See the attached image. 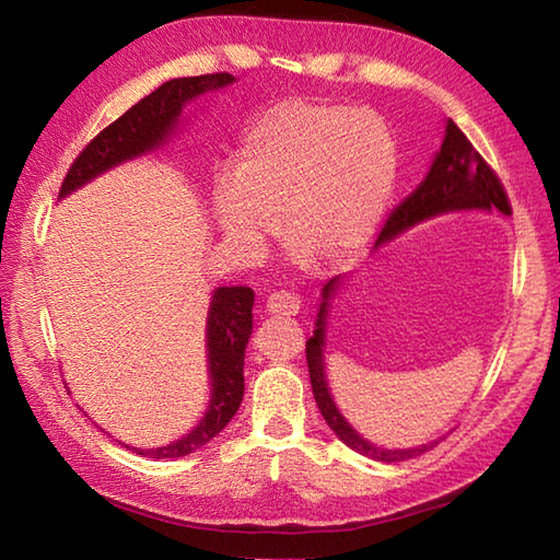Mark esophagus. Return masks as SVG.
<instances>
[{
    "mask_svg": "<svg viewBox=\"0 0 560 560\" xmlns=\"http://www.w3.org/2000/svg\"><path fill=\"white\" fill-rule=\"evenodd\" d=\"M266 308H268L270 314H276V316H296V314H300V308H302V302H300V296H296L294 292L278 290V292L268 294Z\"/></svg>",
    "mask_w": 560,
    "mask_h": 560,
    "instance_id": "esophagus-1",
    "label": "esophagus"
}]
</instances>
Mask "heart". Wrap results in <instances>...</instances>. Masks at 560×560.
Segmentation results:
<instances>
[{
    "label": "heart",
    "instance_id": "b5f03b06",
    "mask_svg": "<svg viewBox=\"0 0 560 560\" xmlns=\"http://www.w3.org/2000/svg\"><path fill=\"white\" fill-rule=\"evenodd\" d=\"M397 179L393 136L364 107L290 97L248 124L232 175L210 203L225 237L248 252L278 230L294 258L345 264L374 237Z\"/></svg>",
    "mask_w": 560,
    "mask_h": 560
}]
</instances>
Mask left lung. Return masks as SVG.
Returning <instances> with one entry per match:
<instances>
[{"label": "left lung", "mask_w": 560, "mask_h": 560, "mask_svg": "<svg viewBox=\"0 0 560 560\" xmlns=\"http://www.w3.org/2000/svg\"><path fill=\"white\" fill-rule=\"evenodd\" d=\"M467 208H481V210L495 208L505 215L513 213L511 198H508L499 175H495L487 160L479 155L477 148L467 141V136L455 127V121L448 119V124H445V139L441 143L436 160H433L427 179L393 210L388 222H385L378 234L376 244L393 240L395 234H400L402 230L412 228L427 218L451 213V210H467ZM335 288H338V278H332L326 288H323V304L318 312L314 338L306 340L308 378H312L314 397L323 419H326V424L335 431V436H338L345 445H350L352 451L362 453L371 459H378V463H405V459H412L421 453H427L439 441L419 445V448H405V451L376 448V445H371L369 441L359 436V433L347 424L345 417L338 412V407H335L332 397L328 393L326 374H323V326H326L328 300L332 296Z\"/></svg>", "instance_id": "8db88e82"}]
</instances>
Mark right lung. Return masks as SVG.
Returning a JSON list of instances; mask_svg holds the SVG:
<instances>
[{"label":"right lung","instance_id":"1","mask_svg":"<svg viewBox=\"0 0 560 560\" xmlns=\"http://www.w3.org/2000/svg\"><path fill=\"white\" fill-rule=\"evenodd\" d=\"M232 73H203V77L172 79L160 85L158 91L145 95L143 101L129 107L119 119L105 127L95 139L83 148L73 160L59 196H67L79 189L85 182L95 179L101 172L121 160L136 158L163 145L175 129L182 105L206 91L222 89L232 83ZM252 288H220L213 294L208 314V371L213 383V400L201 424L184 439L163 445V448H133L143 457H184L201 448L210 439L228 427V421L237 412L244 397V350L252 335ZM129 448V445H127Z\"/></svg>","mask_w":560,"mask_h":560}]
</instances>
